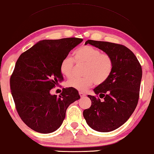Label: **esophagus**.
Listing matches in <instances>:
<instances>
[{"label":"esophagus","mask_w":154,"mask_h":154,"mask_svg":"<svg viewBox=\"0 0 154 154\" xmlns=\"http://www.w3.org/2000/svg\"><path fill=\"white\" fill-rule=\"evenodd\" d=\"M79 95H80V97H85V96H86V94H84L83 92H81V91H80V92L79 93Z\"/></svg>","instance_id":"34e87169"}]
</instances>
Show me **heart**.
<instances>
[{
  "mask_svg": "<svg viewBox=\"0 0 154 154\" xmlns=\"http://www.w3.org/2000/svg\"><path fill=\"white\" fill-rule=\"evenodd\" d=\"M74 60L67 56L61 61L60 66V72L64 77H72L77 64H85L82 78L73 77L67 82V87L79 91H85L94 82L101 85L107 80L113 69V60L109 54L102 53L97 48L91 45L79 47L73 52Z\"/></svg>",
  "mask_w": 154,
  "mask_h": 154,
  "instance_id": "heart-1",
  "label": "heart"
}]
</instances>
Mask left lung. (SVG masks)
Returning <instances> with one entry per match:
<instances>
[{"label": "left lung", "mask_w": 154, "mask_h": 154, "mask_svg": "<svg viewBox=\"0 0 154 154\" xmlns=\"http://www.w3.org/2000/svg\"><path fill=\"white\" fill-rule=\"evenodd\" d=\"M87 44L109 54L113 60V69L107 80L94 89L97 96H87L91 105L84 110L83 116L95 131H114L129 119L137 107L141 66L135 54L122 45L91 40L86 41Z\"/></svg>", "instance_id": "8db88e82"}]
</instances>
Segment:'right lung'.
Returning a JSON list of instances; mask_svg holds the SVG:
<instances>
[{
	"mask_svg": "<svg viewBox=\"0 0 154 154\" xmlns=\"http://www.w3.org/2000/svg\"><path fill=\"white\" fill-rule=\"evenodd\" d=\"M82 40H40L17 59L10 79L11 94L19 116L31 129L42 134L56 131L68 106L80 99L78 91L71 87L64 88L59 97L50 91L64 79L61 61Z\"/></svg>",
	"mask_w": 154,
	"mask_h": 154,
	"instance_id": "1",
	"label": "right lung"
}]
</instances>
